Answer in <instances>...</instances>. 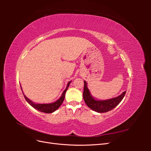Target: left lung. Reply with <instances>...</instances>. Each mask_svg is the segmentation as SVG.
<instances>
[{
    "label": "left lung",
    "mask_w": 151,
    "mask_h": 151,
    "mask_svg": "<svg viewBox=\"0 0 151 151\" xmlns=\"http://www.w3.org/2000/svg\"><path fill=\"white\" fill-rule=\"evenodd\" d=\"M83 98L84 101L89 108L98 113H106L111 110L119 104L124 98L126 91H124L118 96L106 100H98L94 99L91 94L88 88L87 83L84 81Z\"/></svg>",
    "instance_id": "1"
}]
</instances>
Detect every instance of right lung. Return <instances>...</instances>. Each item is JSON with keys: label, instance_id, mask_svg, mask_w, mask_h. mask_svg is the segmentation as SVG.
<instances>
[{"label": "right lung", "instance_id": "add662e5", "mask_svg": "<svg viewBox=\"0 0 151 151\" xmlns=\"http://www.w3.org/2000/svg\"><path fill=\"white\" fill-rule=\"evenodd\" d=\"M70 83H71V81L68 82L66 88L64 91H63V92L62 94V96H60V98H59L57 101H55L53 103H48V104L35 103L33 101H31L29 99L27 98L24 94L23 92H22V93H23V95H24L25 99L26 100V101L28 102L31 106H33L34 108L36 109L37 110H38L41 112H43V113H51L54 112L55 111H56L57 109L60 106V105L62 104L63 100H64V98H65V93H66V91L68 88V86H69ZM21 90H22V88H21Z\"/></svg>", "mask_w": 151, "mask_h": 151}]
</instances>
